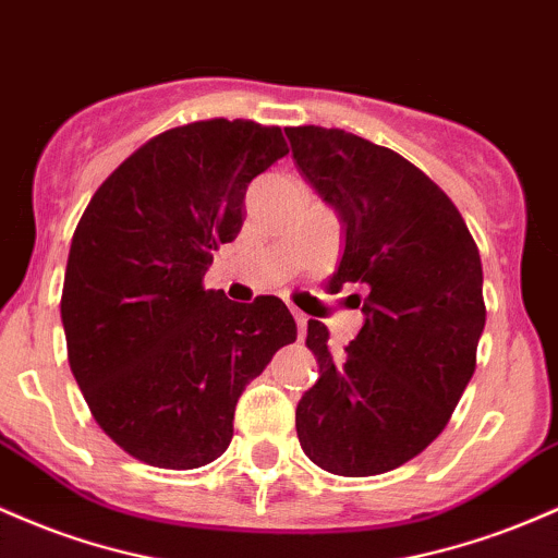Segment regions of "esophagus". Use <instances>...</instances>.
Wrapping results in <instances>:
<instances>
[{"label": "esophagus", "instance_id": "34e87169", "mask_svg": "<svg viewBox=\"0 0 558 558\" xmlns=\"http://www.w3.org/2000/svg\"><path fill=\"white\" fill-rule=\"evenodd\" d=\"M293 320H296V326H299V336L304 333V330H307V320L310 317L304 315V312H299V310H293Z\"/></svg>", "mask_w": 558, "mask_h": 558}]
</instances>
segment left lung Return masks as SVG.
Masks as SVG:
<instances>
[{"mask_svg":"<svg viewBox=\"0 0 558 558\" xmlns=\"http://www.w3.org/2000/svg\"><path fill=\"white\" fill-rule=\"evenodd\" d=\"M299 174L339 214L344 254L330 289L368 291L344 352L307 323L320 376L296 405L310 461L373 476L437 439L476 368L485 330L482 262L448 195L395 150L344 130H286Z\"/></svg>","mask_w":558,"mask_h":558,"instance_id":"obj_1","label":"left lung"}]
</instances>
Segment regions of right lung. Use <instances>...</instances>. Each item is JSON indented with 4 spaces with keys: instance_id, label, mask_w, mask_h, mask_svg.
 Segmentation results:
<instances>
[{
    "instance_id": "1",
    "label": "right lung",
    "mask_w": 558,
    "mask_h": 558,
    "mask_svg": "<svg viewBox=\"0 0 558 558\" xmlns=\"http://www.w3.org/2000/svg\"><path fill=\"white\" fill-rule=\"evenodd\" d=\"M289 153L278 126L211 119L132 153L92 195L65 267L69 363L102 432L137 461L198 469L228 450L238 397L296 323L278 296L206 291L254 177Z\"/></svg>"
}]
</instances>
